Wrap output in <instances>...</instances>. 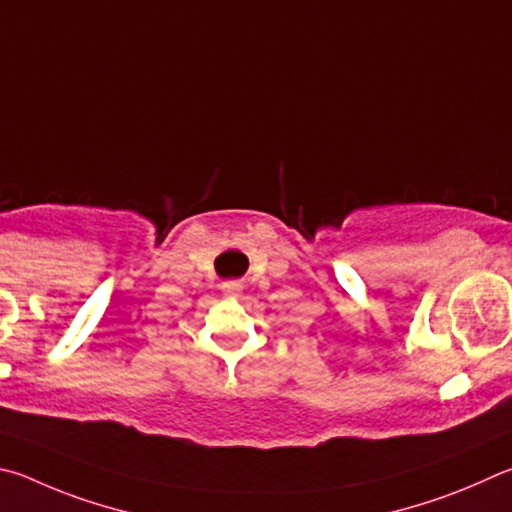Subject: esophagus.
I'll list each match as a JSON object with an SVG mask.
<instances>
[{
    "instance_id": "esophagus-1",
    "label": "esophagus",
    "mask_w": 512,
    "mask_h": 512,
    "mask_svg": "<svg viewBox=\"0 0 512 512\" xmlns=\"http://www.w3.org/2000/svg\"><path fill=\"white\" fill-rule=\"evenodd\" d=\"M241 291H244V284L237 282V280H232V282H226V284H224V293H226V295H239Z\"/></svg>"
}]
</instances>
